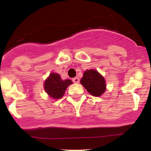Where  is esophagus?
Returning <instances> with one entry per match:
<instances>
[{"label": "esophagus", "instance_id": "1", "mask_svg": "<svg viewBox=\"0 0 151 151\" xmlns=\"http://www.w3.org/2000/svg\"><path fill=\"white\" fill-rule=\"evenodd\" d=\"M73 82H74V83H78V82H79V78H78V77H75V78H73Z\"/></svg>", "mask_w": 151, "mask_h": 151}]
</instances>
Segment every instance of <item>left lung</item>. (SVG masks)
I'll return each mask as SVG.
<instances>
[{
  "label": "left lung",
  "mask_w": 151,
  "mask_h": 151,
  "mask_svg": "<svg viewBox=\"0 0 151 151\" xmlns=\"http://www.w3.org/2000/svg\"><path fill=\"white\" fill-rule=\"evenodd\" d=\"M80 82L85 88L94 97L101 96L106 91L104 78L95 69L86 70Z\"/></svg>",
  "instance_id": "obj_1"
}]
</instances>
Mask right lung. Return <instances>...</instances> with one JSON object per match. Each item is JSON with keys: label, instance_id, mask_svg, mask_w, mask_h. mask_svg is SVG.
Segmentation results:
<instances>
[{"label": "right lung", "instance_id": "add662e5", "mask_svg": "<svg viewBox=\"0 0 151 151\" xmlns=\"http://www.w3.org/2000/svg\"><path fill=\"white\" fill-rule=\"evenodd\" d=\"M72 83L71 80H62L59 74L51 73L45 80L44 88L47 94L53 99H60L65 94L68 86Z\"/></svg>", "mask_w": 151, "mask_h": 151}]
</instances>
